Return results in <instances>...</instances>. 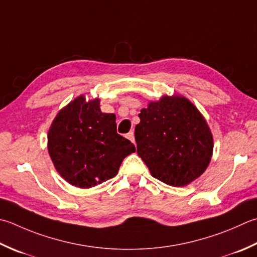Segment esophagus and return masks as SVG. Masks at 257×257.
I'll return each instance as SVG.
<instances>
[{
	"label": "esophagus",
	"instance_id": "34e87169",
	"mask_svg": "<svg viewBox=\"0 0 257 257\" xmlns=\"http://www.w3.org/2000/svg\"><path fill=\"white\" fill-rule=\"evenodd\" d=\"M127 138H128L132 143H135V135H134V132H130L129 134H127Z\"/></svg>",
	"mask_w": 257,
	"mask_h": 257
}]
</instances>
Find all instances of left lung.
<instances>
[{
    "label": "left lung",
    "instance_id": "left-lung-1",
    "mask_svg": "<svg viewBox=\"0 0 257 257\" xmlns=\"http://www.w3.org/2000/svg\"><path fill=\"white\" fill-rule=\"evenodd\" d=\"M135 128L137 154L153 177L184 187L202 176L213 156L214 139L194 103L180 94H165L140 110Z\"/></svg>",
    "mask_w": 257,
    "mask_h": 257
}]
</instances>
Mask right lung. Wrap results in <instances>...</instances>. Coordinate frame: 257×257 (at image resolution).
Returning a JSON list of instances; mask_svg holds the SVG:
<instances>
[{"mask_svg":"<svg viewBox=\"0 0 257 257\" xmlns=\"http://www.w3.org/2000/svg\"><path fill=\"white\" fill-rule=\"evenodd\" d=\"M48 152L70 185L91 188L114 177L122 160L136 152L117 134L115 115L100 110V99L81 94L55 115L48 133Z\"/></svg>","mask_w":257,"mask_h":257,"instance_id":"add662e5","label":"right lung"}]
</instances>
